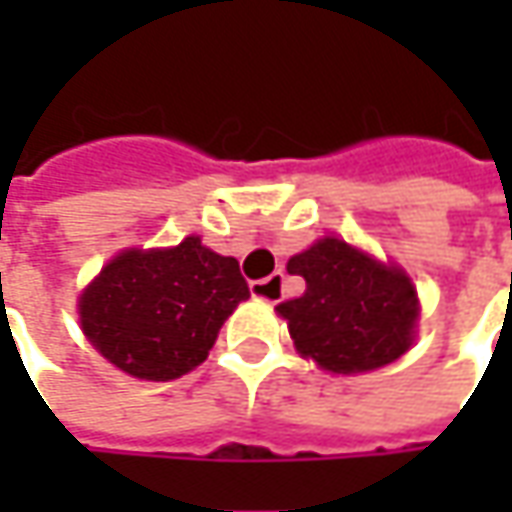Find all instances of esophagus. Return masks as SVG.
<instances>
[{
	"label": "esophagus",
	"mask_w": 512,
	"mask_h": 512,
	"mask_svg": "<svg viewBox=\"0 0 512 512\" xmlns=\"http://www.w3.org/2000/svg\"><path fill=\"white\" fill-rule=\"evenodd\" d=\"M250 293H253L256 299L267 302V305H276V302L282 299V293H285V273H273V276H267V279L253 282V285H250Z\"/></svg>",
	"instance_id": "obj_1"
}]
</instances>
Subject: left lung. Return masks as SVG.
<instances>
[{
  "mask_svg": "<svg viewBox=\"0 0 512 512\" xmlns=\"http://www.w3.org/2000/svg\"><path fill=\"white\" fill-rule=\"evenodd\" d=\"M287 270L305 293L276 307L302 356L333 373H364L396 362L413 342L419 302L410 279L342 239H322Z\"/></svg>",
  "mask_w": 512,
  "mask_h": 512,
  "instance_id": "1",
  "label": "left lung"
}]
</instances>
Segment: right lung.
Wrapping results in <instances>:
<instances>
[{"instance_id": "1", "label": "right lung", "mask_w": 512, "mask_h": 512, "mask_svg": "<svg viewBox=\"0 0 512 512\" xmlns=\"http://www.w3.org/2000/svg\"><path fill=\"white\" fill-rule=\"evenodd\" d=\"M250 296L239 262L187 236L168 250H125L82 293L90 344L136 379L168 382L202 364L233 307Z\"/></svg>"}]
</instances>
